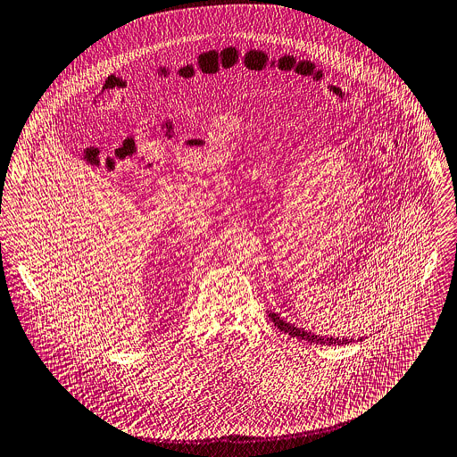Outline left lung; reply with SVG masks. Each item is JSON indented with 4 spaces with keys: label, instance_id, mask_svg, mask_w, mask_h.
Listing matches in <instances>:
<instances>
[{
    "label": "left lung",
    "instance_id": "8db88e82",
    "mask_svg": "<svg viewBox=\"0 0 457 457\" xmlns=\"http://www.w3.org/2000/svg\"><path fill=\"white\" fill-rule=\"evenodd\" d=\"M270 319L273 320V324L280 329V331H284V334H287V336H292V337H297V339H301V341H306V343H313V345H350L352 343V339H339V337H319V336H315V334H312V331H306L304 328H297L295 324H289V322H286V320H282L277 313H273V312H270Z\"/></svg>",
    "mask_w": 457,
    "mask_h": 457
}]
</instances>
